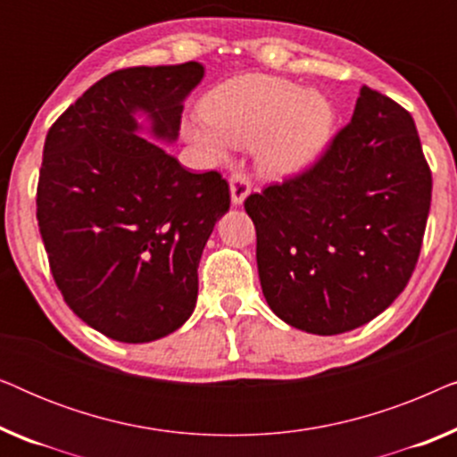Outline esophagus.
<instances>
[{"instance_id":"1","label":"esophagus","mask_w":457,"mask_h":457,"mask_svg":"<svg viewBox=\"0 0 457 457\" xmlns=\"http://www.w3.org/2000/svg\"><path fill=\"white\" fill-rule=\"evenodd\" d=\"M228 185H230V199H233L235 205L243 204V199H245L247 193L252 191V180H249L247 174L241 170H235L230 174Z\"/></svg>"}]
</instances>
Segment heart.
I'll use <instances>...</instances> for the list:
<instances>
[{
	"instance_id": "obj_1",
	"label": "heart",
	"mask_w": 457,
	"mask_h": 457,
	"mask_svg": "<svg viewBox=\"0 0 457 457\" xmlns=\"http://www.w3.org/2000/svg\"><path fill=\"white\" fill-rule=\"evenodd\" d=\"M205 127L191 137L212 158L222 160L227 147H247L262 139L260 164L272 177H291L308 168L328 145L335 114L314 91L291 80L245 74L210 91L202 102Z\"/></svg>"
}]
</instances>
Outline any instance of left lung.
Here are the masks:
<instances>
[{"label":"left lung","instance_id":"8db88e82","mask_svg":"<svg viewBox=\"0 0 457 457\" xmlns=\"http://www.w3.org/2000/svg\"><path fill=\"white\" fill-rule=\"evenodd\" d=\"M430 193L414 118L391 97L360 87L352 120L324 152L243 204L270 310L314 335L370 322L414 272Z\"/></svg>","mask_w":457,"mask_h":457}]
</instances>
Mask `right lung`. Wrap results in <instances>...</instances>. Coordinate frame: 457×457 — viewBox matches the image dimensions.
Instances as JSON below:
<instances>
[{
  "label": "right lung",
  "instance_id": "obj_1",
  "mask_svg": "<svg viewBox=\"0 0 457 457\" xmlns=\"http://www.w3.org/2000/svg\"><path fill=\"white\" fill-rule=\"evenodd\" d=\"M204 66H133L91 85L52 124L37 183L49 270L74 314L110 339L177 330L197 299V266L230 208L220 172H189L135 135L137 108L174 139Z\"/></svg>",
  "mask_w": 457,
  "mask_h": 457
}]
</instances>
